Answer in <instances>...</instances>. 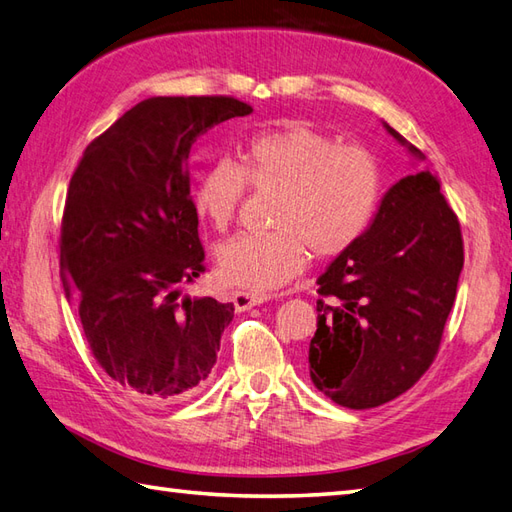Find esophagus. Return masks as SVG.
I'll return each instance as SVG.
<instances>
[{
	"mask_svg": "<svg viewBox=\"0 0 512 512\" xmlns=\"http://www.w3.org/2000/svg\"><path fill=\"white\" fill-rule=\"evenodd\" d=\"M268 299H270V295H264V292H250V290H235L231 297L237 312L250 310L253 306H259V303H264Z\"/></svg>",
	"mask_w": 512,
	"mask_h": 512,
	"instance_id": "esophagus-1",
	"label": "esophagus"
}]
</instances>
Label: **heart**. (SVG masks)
<instances>
[{
	"instance_id": "b5f03b06",
	"label": "heart",
	"mask_w": 512,
	"mask_h": 512,
	"mask_svg": "<svg viewBox=\"0 0 512 512\" xmlns=\"http://www.w3.org/2000/svg\"><path fill=\"white\" fill-rule=\"evenodd\" d=\"M248 187L275 193L270 231L233 237L217 250V268L228 284L273 290L295 279L310 259L339 257L372 224L383 171L363 145L347 143L306 121H284L246 140L233 160H215L193 187L195 209L226 231L235 222Z\"/></svg>"
}]
</instances>
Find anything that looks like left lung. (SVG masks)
<instances>
[{
	"label": "left lung",
	"instance_id": "1",
	"mask_svg": "<svg viewBox=\"0 0 512 512\" xmlns=\"http://www.w3.org/2000/svg\"><path fill=\"white\" fill-rule=\"evenodd\" d=\"M462 266V228L438 178L424 169L398 180L367 233L317 279L314 387L347 409L405 394L436 361Z\"/></svg>",
	"mask_w": 512,
	"mask_h": 512
}]
</instances>
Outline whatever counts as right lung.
<instances>
[{
	"label": "right lung",
	"mask_w": 512,
	"mask_h": 512,
	"mask_svg": "<svg viewBox=\"0 0 512 512\" xmlns=\"http://www.w3.org/2000/svg\"><path fill=\"white\" fill-rule=\"evenodd\" d=\"M253 112L233 96H154L96 136L65 195L59 259L103 372L145 400H182L211 376L233 303L184 297L204 266L189 154Z\"/></svg>",
	"instance_id": "1"
}]
</instances>
